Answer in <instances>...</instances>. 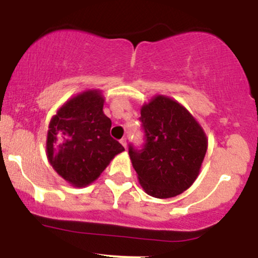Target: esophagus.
<instances>
[{
	"label": "esophagus",
	"mask_w": 258,
	"mask_h": 258,
	"mask_svg": "<svg viewBox=\"0 0 258 258\" xmlns=\"http://www.w3.org/2000/svg\"><path fill=\"white\" fill-rule=\"evenodd\" d=\"M120 143L122 144L123 148H125V149H126V147H127V141H126V138H122V139H121V141H120Z\"/></svg>",
	"instance_id": "esophagus-1"
}]
</instances>
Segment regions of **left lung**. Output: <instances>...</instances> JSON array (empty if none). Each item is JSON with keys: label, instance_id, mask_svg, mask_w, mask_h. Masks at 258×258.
Returning a JSON list of instances; mask_svg holds the SVG:
<instances>
[{"label": "left lung", "instance_id": "left-lung-1", "mask_svg": "<svg viewBox=\"0 0 258 258\" xmlns=\"http://www.w3.org/2000/svg\"><path fill=\"white\" fill-rule=\"evenodd\" d=\"M144 144L128 147L133 168L148 195L167 199L186 190L199 174L207 138L193 115L176 100L156 96L141 109Z\"/></svg>", "mask_w": 258, "mask_h": 258}]
</instances>
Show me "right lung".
Here are the masks:
<instances>
[{
  "instance_id": "obj_1",
  "label": "right lung",
  "mask_w": 258,
  "mask_h": 258,
  "mask_svg": "<svg viewBox=\"0 0 258 258\" xmlns=\"http://www.w3.org/2000/svg\"><path fill=\"white\" fill-rule=\"evenodd\" d=\"M103 105L100 91H85L61 105L49 122L47 158L55 172L74 186L91 184L125 150L110 136L111 120Z\"/></svg>"
}]
</instances>
